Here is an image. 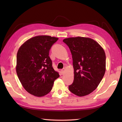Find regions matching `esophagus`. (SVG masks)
I'll use <instances>...</instances> for the list:
<instances>
[{
  "instance_id": "obj_1",
  "label": "esophagus",
  "mask_w": 122,
  "mask_h": 122,
  "mask_svg": "<svg viewBox=\"0 0 122 122\" xmlns=\"http://www.w3.org/2000/svg\"><path fill=\"white\" fill-rule=\"evenodd\" d=\"M65 71H66V69L65 68H63V69H62L61 70V72H62V74H65Z\"/></svg>"
}]
</instances>
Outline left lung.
Instances as JSON below:
<instances>
[{
    "label": "left lung",
    "mask_w": 122,
    "mask_h": 122,
    "mask_svg": "<svg viewBox=\"0 0 122 122\" xmlns=\"http://www.w3.org/2000/svg\"><path fill=\"white\" fill-rule=\"evenodd\" d=\"M73 58L74 82L69 86L72 93L79 97L92 93L102 80L106 70L104 49L97 42L86 37L63 39Z\"/></svg>",
    "instance_id": "1"
}]
</instances>
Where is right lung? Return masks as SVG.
Returning a JSON list of instances; mask_svg holds the SVG:
<instances>
[{
	"mask_svg": "<svg viewBox=\"0 0 122 122\" xmlns=\"http://www.w3.org/2000/svg\"><path fill=\"white\" fill-rule=\"evenodd\" d=\"M59 38L49 36H34L18 49L16 71L20 82L28 93L36 97L48 94L60 75L52 67L49 51Z\"/></svg>",
	"mask_w": 122,
	"mask_h": 122,
	"instance_id": "1",
	"label": "right lung"
}]
</instances>
